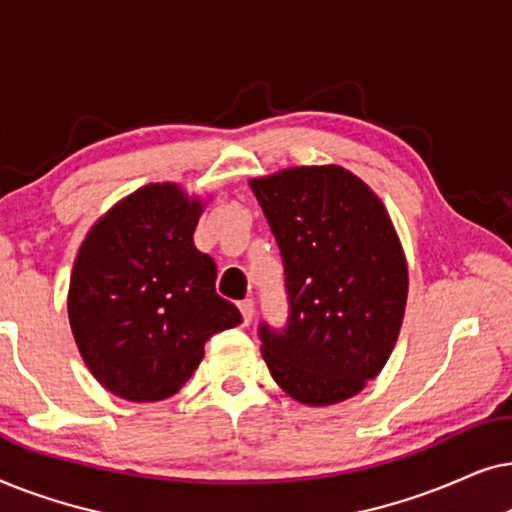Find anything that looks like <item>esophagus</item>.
Here are the masks:
<instances>
[{"label": "esophagus", "mask_w": 512, "mask_h": 512, "mask_svg": "<svg viewBox=\"0 0 512 512\" xmlns=\"http://www.w3.org/2000/svg\"><path fill=\"white\" fill-rule=\"evenodd\" d=\"M237 307H240L244 324L249 326V324H251V319H254V300H251V298H247V300H240V303H237Z\"/></svg>", "instance_id": "esophagus-1"}]
</instances>
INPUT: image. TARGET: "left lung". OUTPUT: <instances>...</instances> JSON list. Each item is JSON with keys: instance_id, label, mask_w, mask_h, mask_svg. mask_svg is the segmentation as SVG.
Here are the masks:
<instances>
[{"instance_id": "obj_1", "label": "left lung", "mask_w": 512, "mask_h": 512, "mask_svg": "<svg viewBox=\"0 0 512 512\" xmlns=\"http://www.w3.org/2000/svg\"><path fill=\"white\" fill-rule=\"evenodd\" d=\"M284 263L289 317L261 324L270 375L305 405L359 394L396 345L408 265L382 200L345 167L251 179Z\"/></svg>"}]
</instances>
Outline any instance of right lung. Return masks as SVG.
Wrapping results in <instances>:
<instances>
[{
  "label": "right lung",
  "mask_w": 512,
  "mask_h": 512,
  "mask_svg": "<svg viewBox=\"0 0 512 512\" xmlns=\"http://www.w3.org/2000/svg\"><path fill=\"white\" fill-rule=\"evenodd\" d=\"M202 202L149 184L90 228L69 282V324L90 373L111 394L163 401L184 387L214 333L242 324L216 293L212 256L195 249Z\"/></svg>",
  "instance_id": "obj_1"
}]
</instances>
